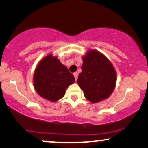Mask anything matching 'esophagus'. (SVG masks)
I'll use <instances>...</instances> for the list:
<instances>
[{
	"label": "esophagus",
	"mask_w": 148,
	"mask_h": 148,
	"mask_svg": "<svg viewBox=\"0 0 148 148\" xmlns=\"http://www.w3.org/2000/svg\"><path fill=\"white\" fill-rule=\"evenodd\" d=\"M73 74H74V78H75V80L76 81V80H77V79H78V73L77 72H74Z\"/></svg>",
	"instance_id": "34e87169"
}]
</instances>
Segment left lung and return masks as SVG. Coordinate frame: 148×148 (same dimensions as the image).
<instances>
[{
	"label": "left lung",
	"instance_id": "obj_1",
	"mask_svg": "<svg viewBox=\"0 0 148 148\" xmlns=\"http://www.w3.org/2000/svg\"><path fill=\"white\" fill-rule=\"evenodd\" d=\"M81 69L77 83L86 99L98 103L111 95L116 84V72L104 55L90 50L83 57Z\"/></svg>",
	"mask_w": 148,
	"mask_h": 148
}]
</instances>
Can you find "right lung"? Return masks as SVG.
<instances>
[{
	"label": "right lung",
	"mask_w": 148,
	"mask_h": 148,
	"mask_svg": "<svg viewBox=\"0 0 148 148\" xmlns=\"http://www.w3.org/2000/svg\"><path fill=\"white\" fill-rule=\"evenodd\" d=\"M74 76L56 56L49 54L37 64L33 76L34 88L42 97L55 102L65 94Z\"/></svg>",
	"instance_id": "obj_1"
}]
</instances>
